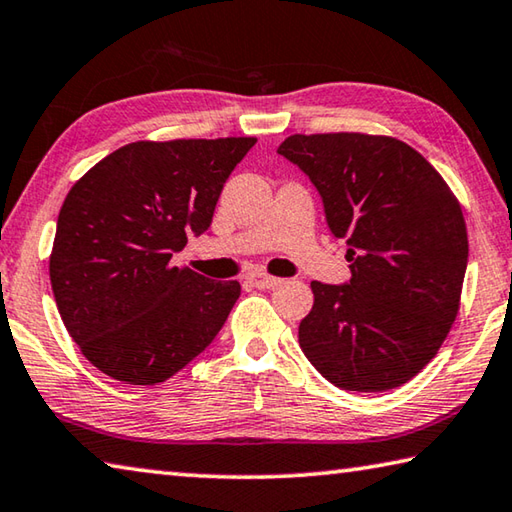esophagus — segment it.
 Listing matches in <instances>:
<instances>
[{"label": "esophagus", "mask_w": 512, "mask_h": 512, "mask_svg": "<svg viewBox=\"0 0 512 512\" xmlns=\"http://www.w3.org/2000/svg\"><path fill=\"white\" fill-rule=\"evenodd\" d=\"M246 280L253 284L255 289H273L280 284V277H273V275H266V273H259V271H253L246 275Z\"/></svg>", "instance_id": "1"}]
</instances>
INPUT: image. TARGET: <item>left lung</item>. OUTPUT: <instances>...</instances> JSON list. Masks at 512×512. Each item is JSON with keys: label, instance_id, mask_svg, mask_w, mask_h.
<instances>
[{"label": "left lung", "instance_id": "obj_1", "mask_svg": "<svg viewBox=\"0 0 512 512\" xmlns=\"http://www.w3.org/2000/svg\"><path fill=\"white\" fill-rule=\"evenodd\" d=\"M277 153L307 173L352 277L311 282L298 341L343 391L379 393L436 357L461 305L465 219L443 176L395 137L291 135Z\"/></svg>", "mask_w": 512, "mask_h": 512}]
</instances>
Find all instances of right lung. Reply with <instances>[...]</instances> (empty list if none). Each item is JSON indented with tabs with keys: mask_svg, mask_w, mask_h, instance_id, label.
<instances>
[{
	"mask_svg": "<svg viewBox=\"0 0 512 512\" xmlns=\"http://www.w3.org/2000/svg\"><path fill=\"white\" fill-rule=\"evenodd\" d=\"M255 137L133 142L85 173L58 214L51 289L83 357L133 386L167 381L219 334L241 293L171 266Z\"/></svg>",
	"mask_w": 512,
	"mask_h": 512,
	"instance_id": "1",
	"label": "right lung"
}]
</instances>
